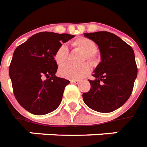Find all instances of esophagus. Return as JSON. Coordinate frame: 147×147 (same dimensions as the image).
Masks as SVG:
<instances>
[{
	"label": "esophagus",
	"mask_w": 147,
	"mask_h": 147,
	"mask_svg": "<svg viewBox=\"0 0 147 147\" xmlns=\"http://www.w3.org/2000/svg\"><path fill=\"white\" fill-rule=\"evenodd\" d=\"M71 82L73 83V84H79L80 83V80H78V79H71Z\"/></svg>",
	"instance_id": "esophagus-1"
}]
</instances>
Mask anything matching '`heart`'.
Returning <instances> with one entry per match:
<instances>
[{
	"instance_id": "1",
	"label": "heart",
	"mask_w": 147,
	"mask_h": 147,
	"mask_svg": "<svg viewBox=\"0 0 147 147\" xmlns=\"http://www.w3.org/2000/svg\"><path fill=\"white\" fill-rule=\"evenodd\" d=\"M73 47L78 48L84 53L83 59L93 62L96 59V45L94 41L86 37H79L72 42ZM69 57V49L66 45L62 44L58 47L54 53V60L58 65H64ZM89 66L87 64L79 65L66 64L59 69V73L62 77L70 79H79L83 78L89 71Z\"/></svg>"
}]
</instances>
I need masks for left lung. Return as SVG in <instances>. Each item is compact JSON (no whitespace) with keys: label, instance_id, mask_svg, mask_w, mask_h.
I'll return each mask as SVG.
<instances>
[{"label":"left lung","instance_id":"left-lung-1","mask_svg":"<svg viewBox=\"0 0 147 147\" xmlns=\"http://www.w3.org/2000/svg\"><path fill=\"white\" fill-rule=\"evenodd\" d=\"M98 46L101 62L94 70L89 92L83 93L84 102L95 111L109 113L129 99L137 76L132 47L107 31L85 33Z\"/></svg>","mask_w":147,"mask_h":147}]
</instances>
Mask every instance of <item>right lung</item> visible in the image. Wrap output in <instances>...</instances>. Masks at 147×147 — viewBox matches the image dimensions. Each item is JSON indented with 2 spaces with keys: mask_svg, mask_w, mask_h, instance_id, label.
I'll use <instances>...</instances> for the list:
<instances>
[{
  "mask_svg": "<svg viewBox=\"0 0 147 147\" xmlns=\"http://www.w3.org/2000/svg\"><path fill=\"white\" fill-rule=\"evenodd\" d=\"M68 33L40 32L16 48L9 75L13 92L20 105L36 115L55 111L70 82L55 76L54 53L62 42L73 38Z\"/></svg>",
  "mask_w": 147,
  "mask_h": 147,
  "instance_id": "add662e5",
  "label": "right lung"
}]
</instances>
